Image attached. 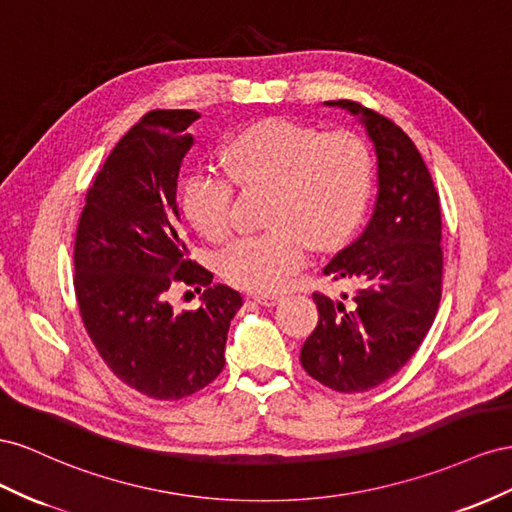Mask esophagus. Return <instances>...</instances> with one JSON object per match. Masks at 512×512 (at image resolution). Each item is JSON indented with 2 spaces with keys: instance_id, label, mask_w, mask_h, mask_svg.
I'll return each mask as SVG.
<instances>
[{
  "instance_id": "esophagus-1",
  "label": "esophagus",
  "mask_w": 512,
  "mask_h": 512,
  "mask_svg": "<svg viewBox=\"0 0 512 512\" xmlns=\"http://www.w3.org/2000/svg\"><path fill=\"white\" fill-rule=\"evenodd\" d=\"M251 298L259 304H264V306H274V304H279V300H281L279 294H251Z\"/></svg>"
}]
</instances>
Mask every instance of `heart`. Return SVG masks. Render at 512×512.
<instances>
[{"instance_id": "b5f03b06", "label": "heart", "mask_w": 512, "mask_h": 512, "mask_svg": "<svg viewBox=\"0 0 512 512\" xmlns=\"http://www.w3.org/2000/svg\"><path fill=\"white\" fill-rule=\"evenodd\" d=\"M225 173L197 169L184 180L182 210L208 240L221 242L233 229L236 183L242 191H266L261 221L266 231L233 242L221 255L231 285L270 294L289 283L317 251L354 233L369 208L375 156L352 130L321 133L285 118L261 120L238 130L221 150Z\"/></svg>"}]
</instances>
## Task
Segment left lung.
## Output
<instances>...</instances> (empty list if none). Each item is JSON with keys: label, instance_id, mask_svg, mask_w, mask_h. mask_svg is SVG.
<instances>
[{"label": "left lung", "instance_id": "8db88e82", "mask_svg": "<svg viewBox=\"0 0 512 512\" xmlns=\"http://www.w3.org/2000/svg\"><path fill=\"white\" fill-rule=\"evenodd\" d=\"M360 115L377 154V201L367 229L324 268L356 281L352 300L315 291L319 321L300 349L304 371L337 392L384 384L414 356L442 298V212L431 173L403 130L356 100H328Z\"/></svg>", "mask_w": 512, "mask_h": 512}]
</instances>
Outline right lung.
<instances>
[{
    "instance_id": "obj_1",
    "label": "right lung",
    "mask_w": 512,
    "mask_h": 512,
    "mask_svg": "<svg viewBox=\"0 0 512 512\" xmlns=\"http://www.w3.org/2000/svg\"><path fill=\"white\" fill-rule=\"evenodd\" d=\"M197 118L193 109L145 113L87 188L75 236L72 283L87 337L120 382L158 401L214 382L242 306L236 289L212 285L191 259L182 227L178 175ZM175 284L204 289L197 312L172 309Z\"/></svg>"
}]
</instances>
